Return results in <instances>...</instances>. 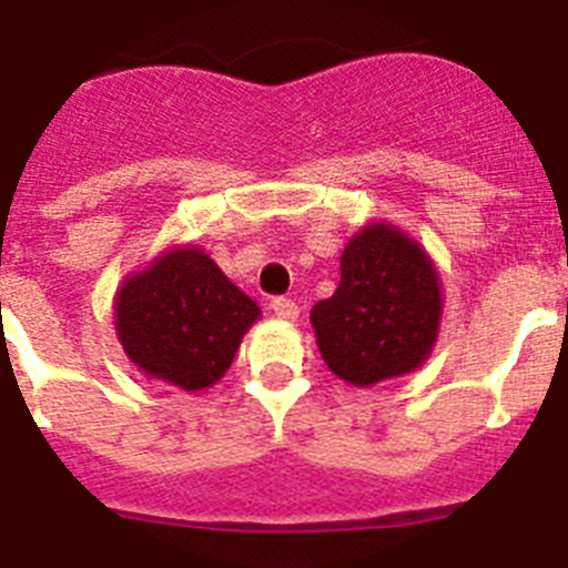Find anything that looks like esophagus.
I'll list each match as a JSON object with an SVG mask.
<instances>
[{
  "mask_svg": "<svg viewBox=\"0 0 568 568\" xmlns=\"http://www.w3.org/2000/svg\"><path fill=\"white\" fill-rule=\"evenodd\" d=\"M270 310H273V313L284 321L298 318V304H295L293 298H273L270 301Z\"/></svg>",
  "mask_w": 568,
  "mask_h": 568,
  "instance_id": "esophagus-1",
  "label": "esophagus"
}]
</instances>
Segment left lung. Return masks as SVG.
Here are the masks:
<instances>
[{
  "mask_svg": "<svg viewBox=\"0 0 568 568\" xmlns=\"http://www.w3.org/2000/svg\"><path fill=\"white\" fill-rule=\"evenodd\" d=\"M440 278L418 241L369 224L346 241L333 298L310 313L324 364L353 386L413 373L440 327Z\"/></svg>",
  "mask_w": 568,
  "mask_h": 568,
  "instance_id": "1",
  "label": "left lung"
}]
</instances>
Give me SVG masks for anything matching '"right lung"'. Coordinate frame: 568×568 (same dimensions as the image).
Wrapping results in <instances>:
<instances>
[{"label": "right lung", "mask_w": 568, "mask_h": 568, "mask_svg": "<svg viewBox=\"0 0 568 568\" xmlns=\"http://www.w3.org/2000/svg\"><path fill=\"white\" fill-rule=\"evenodd\" d=\"M258 304L199 247H173L115 293V335L148 378L207 389L233 364Z\"/></svg>", "instance_id": "right-lung-1"}]
</instances>
